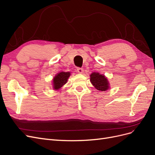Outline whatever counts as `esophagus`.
Instances as JSON below:
<instances>
[{
    "label": "esophagus",
    "instance_id": "34e87169",
    "mask_svg": "<svg viewBox=\"0 0 155 155\" xmlns=\"http://www.w3.org/2000/svg\"><path fill=\"white\" fill-rule=\"evenodd\" d=\"M77 71L79 74H83V69L81 68H77Z\"/></svg>",
    "mask_w": 155,
    "mask_h": 155
}]
</instances>
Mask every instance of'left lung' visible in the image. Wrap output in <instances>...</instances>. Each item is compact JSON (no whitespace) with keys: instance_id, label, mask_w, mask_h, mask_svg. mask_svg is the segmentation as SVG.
<instances>
[{"instance_id":"1","label":"left lung","mask_w":155,"mask_h":155,"mask_svg":"<svg viewBox=\"0 0 155 155\" xmlns=\"http://www.w3.org/2000/svg\"><path fill=\"white\" fill-rule=\"evenodd\" d=\"M90 77L91 83L97 91H106L109 90L110 84L104 75L100 74L99 72H92Z\"/></svg>"}]
</instances>
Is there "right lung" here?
I'll return each mask as SVG.
<instances>
[{"label": "right lung", "instance_id": "right-lung-1", "mask_svg": "<svg viewBox=\"0 0 155 155\" xmlns=\"http://www.w3.org/2000/svg\"><path fill=\"white\" fill-rule=\"evenodd\" d=\"M70 76V72H61L56 74L52 79L53 88L54 90H59L64 85H65L67 83Z\"/></svg>", "mask_w": 155, "mask_h": 155}]
</instances>
